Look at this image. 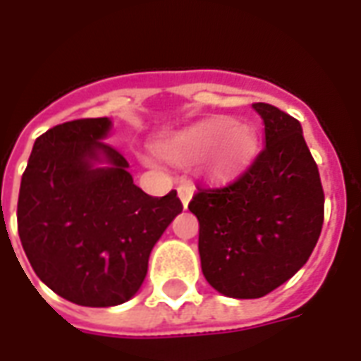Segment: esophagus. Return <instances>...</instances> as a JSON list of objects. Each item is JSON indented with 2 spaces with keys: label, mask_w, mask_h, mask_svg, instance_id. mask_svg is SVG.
<instances>
[{
  "label": "esophagus",
  "mask_w": 361,
  "mask_h": 361,
  "mask_svg": "<svg viewBox=\"0 0 361 361\" xmlns=\"http://www.w3.org/2000/svg\"><path fill=\"white\" fill-rule=\"evenodd\" d=\"M178 195H180L181 203H183V207H188V203L191 201V195H193V185L191 183H181L180 188H178Z\"/></svg>",
  "instance_id": "1"
}]
</instances>
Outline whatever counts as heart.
Segmentation results:
<instances>
[{
  "mask_svg": "<svg viewBox=\"0 0 361 361\" xmlns=\"http://www.w3.org/2000/svg\"><path fill=\"white\" fill-rule=\"evenodd\" d=\"M257 147L255 127L228 116H212L164 137L157 142V152L178 166L193 164L204 157V170L212 180H228L250 166Z\"/></svg>",
  "mask_w": 361,
  "mask_h": 361,
  "instance_id": "b5f03b06",
  "label": "heart"
}]
</instances>
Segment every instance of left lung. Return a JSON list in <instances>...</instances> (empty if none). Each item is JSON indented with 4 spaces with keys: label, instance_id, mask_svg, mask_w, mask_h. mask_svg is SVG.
Listing matches in <instances>:
<instances>
[{
    "label": "left lung",
    "instance_id": "obj_1",
    "mask_svg": "<svg viewBox=\"0 0 361 361\" xmlns=\"http://www.w3.org/2000/svg\"><path fill=\"white\" fill-rule=\"evenodd\" d=\"M265 149L224 188L197 191L189 211L199 220V255L216 292L263 298L300 271L323 228L325 193L300 121L255 102Z\"/></svg>",
    "mask_w": 361,
    "mask_h": 361
}]
</instances>
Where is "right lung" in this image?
Returning <instances> with one entry per match:
<instances>
[{
    "instance_id": "add662e5",
    "label": "right lung",
    "mask_w": 361,
    "mask_h": 361,
    "mask_svg": "<svg viewBox=\"0 0 361 361\" xmlns=\"http://www.w3.org/2000/svg\"><path fill=\"white\" fill-rule=\"evenodd\" d=\"M110 127L108 118H85L40 135L17 203L20 243L36 276L87 307L137 294L150 251L183 209L176 191L150 197L135 185L126 157L102 141Z\"/></svg>"
}]
</instances>
